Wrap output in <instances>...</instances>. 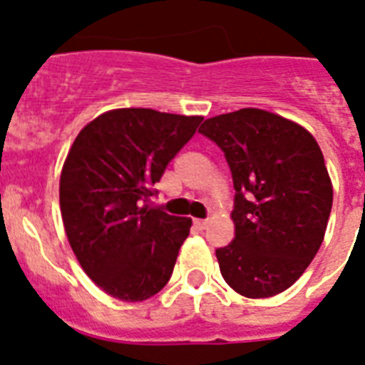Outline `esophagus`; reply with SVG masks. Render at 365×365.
I'll use <instances>...</instances> for the list:
<instances>
[{"instance_id":"obj_1","label":"esophagus","mask_w":365,"mask_h":365,"mask_svg":"<svg viewBox=\"0 0 365 365\" xmlns=\"http://www.w3.org/2000/svg\"><path fill=\"white\" fill-rule=\"evenodd\" d=\"M193 225H195V228H199V230H205V228L208 227V221H205V219H193Z\"/></svg>"}]
</instances>
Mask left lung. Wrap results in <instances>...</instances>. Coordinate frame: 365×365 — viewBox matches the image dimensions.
Segmentation results:
<instances>
[{
  "label": "left lung",
  "mask_w": 365,
  "mask_h": 365,
  "mask_svg": "<svg viewBox=\"0 0 365 365\" xmlns=\"http://www.w3.org/2000/svg\"><path fill=\"white\" fill-rule=\"evenodd\" d=\"M199 131L225 151L234 180V241L215 250L222 278L245 298L287 291L314 259L333 206L316 138L256 108L206 118Z\"/></svg>",
  "instance_id": "1"
}]
</instances>
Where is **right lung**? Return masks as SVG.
I'll list each match as a JSON object with an SVG mask.
<instances>
[{"label":"right lung","mask_w":365,"mask_h":365,"mask_svg":"<svg viewBox=\"0 0 365 365\" xmlns=\"http://www.w3.org/2000/svg\"><path fill=\"white\" fill-rule=\"evenodd\" d=\"M202 117L111 109L74 138L60 175V210L83 272L113 298L144 302L168 283L192 219L144 202Z\"/></svg>","instance_id":"obj_1"}]
</instances>
